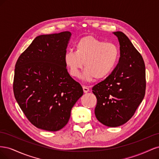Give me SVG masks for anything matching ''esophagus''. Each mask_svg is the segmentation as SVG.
I'll list each match as a JSON object with an SVG mask.
<instances>
[{
  "instance_id": "34e87169",
  "label": "esophagus",
  "mask_w": 159,
  "mask_h": 159,
  "mask_svg": "<svg viewBox=\"0 0 159 159\" xmlns=\"http://www.w3.org/2000/svg\"><path fill=\"white\" fill-rule=\"evenodd\" d=\"M83 89H84V93H88L89 91V89L88 88V87H87V86H85V85L83 86Z\"/></svg>"
}]
</instances>
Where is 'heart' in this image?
Returning a JSON list of instances; mask_svg holds the SVG:
<instances>
[{"instance_id":"b5f03b06","label":"heart","mask_w":159,"mask_h":159,"mask_svg":"<svg viewBox=\"0 0 159 159\" xmlns=\"http://www.w3.org/2000/svg\"><path fill=\"white\" fill-rule=\"evenodd\" d=\"M119 56V49L114 43L89 35L77 41L75 52H67L64 61L74 78L79 77L84 63L83 78L90 81L95 78L100 80L107 78L116 68Z\"/></svg>"}]
</instances>
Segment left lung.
Masks as SVG:
<instances>
[{
  "mask_svg": "<svg viewBox=\"0 0 159 159\" xmlns=\"http://www.w3.org/2000/svg\"><path fill=\"white\" fill-rule=\"evenodd\" d=\"M120 44L119 63L107 78L94 85L97 98L95 115L107 127L127 123L145 97V66L143 57L122 32H113Z\"/></svg>",
  "mask_w": 159,
  "mask_h": 159,
  "instance_id": "left-lung-1",
  "label": "left lung"
}]
</instances>
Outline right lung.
<instances>
[{
    "label": "right lung",
    "instance_id": "right-lung-1",
    "mask_svg": "<svg viewBox=\"0 0 159 159\" xmlns=\"http://www.w3.org/2000/svg\"><path fill=\"white\" fill-rule=\"evenodd\" d=\"M70 36L68 31L37 36L16 63L14 97L28 121L38 129L57 131L63 128L84 93L65 64Z\"/></svg>",
    "mask_w": 159,
    "mask_h": 159
}]
</instances>
